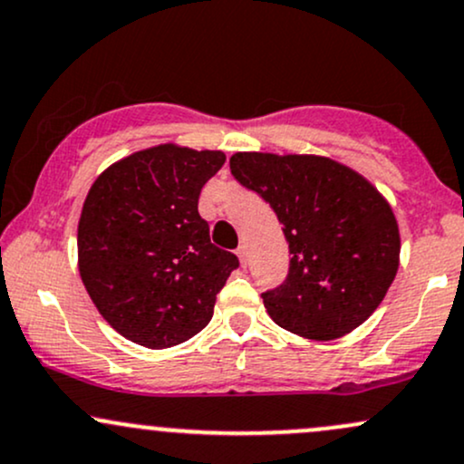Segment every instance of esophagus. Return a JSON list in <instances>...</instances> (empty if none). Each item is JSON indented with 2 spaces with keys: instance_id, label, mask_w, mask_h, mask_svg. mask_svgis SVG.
Instances as JSON below:
<instances>
[{
  "instance_id": "34e87169",
  "label": "esophagus",
  "mask_w": 464,
  "mask_h": 464,
  "mask_svg": "<svg viewBox=\"0 0 464 464\" xmlns=\"http://www.w3.org/2000/svg\"><path fill=\"white\" fill-rule=\"evenodd\" d=\"M236 253H237V257H239V264L246 266L248 264V246H246V244H242V246H239Z\"/></svg>"
}]
</instances>
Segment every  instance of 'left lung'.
Returning a JSON list of instances; mask_svg holds the SVG:
<instances>
[{
    "mask_svg": "<svg viewBox=\"0 0 464 464\" xmlns=\"http://www.w3.org/2000/svg\"><path fill=\"white\" fill-rule=\"evenodd\" d=\"M231 174L273 207L290 248L285 281L262 299L270 318L310 340L360 327L399 268V227L384 196L316 154H233Z\"/></svg>",
    "mask_w": 464,
    "mask_h": 464,
    "instance_id": "left-lung-1",
    "label": "left lung"
}]
</instances>
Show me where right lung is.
<instances>
[{"label":"right lung","mask_w":464,"mask_h":464,"mask_svg":"<svg viewBox=\"0 0 464 464\" xmlns=\"http://www.w3.org/2000/svg\"><path fill=\"white\" fill-rule=\"evenodd\" d=\"M227 161L174 143L106 168L78 222V270L117 334L148 349L185 343L209 324L239 262L211 244L198 196Z\"/></svg>","instance_id":"1"}]
</instances>
